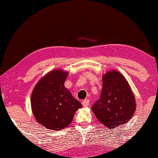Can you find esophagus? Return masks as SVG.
Wrapping results in <instances>:
<instances>
[{
    "label": "esophagus",
    "instance_id": "1",
    "mask_svg": "<svg viewBox=\"0 0 158 158\" xmlns=\"http://www.w3.org/2000/svg\"><path fill=\"white\" fill-rule=\"evenodd\" d=\"M89 103H90V100H88V99H85V100H84L82 102V104L83 106H88L89 105Z\"/></svg>",
    "mask_w": 158,
    "mask_h": 158
}]
</instances>
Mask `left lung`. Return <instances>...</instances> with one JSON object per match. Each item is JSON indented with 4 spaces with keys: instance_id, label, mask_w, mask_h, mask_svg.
<instances>
[{
    "instance_id": "8db88e82",
    "label": "left lung",
    "mask_w": 158,
    "mask_h": 158,
    "mask_svg": "<svg viewBox=\"0 0 158 158\" xmlns=\"http://www.w3.org/2000/svg\"><path fill=\"white\" fill-rule=\"evenodd\" d=\"M91 109L99 121L110 129L130 121L136 110V101L128 82L120 73L110 71L103 76L100 99Z\"/></svg>"
}]
</instances>
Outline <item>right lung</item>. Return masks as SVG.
<instances>
[{
	"label": "right lung",
	"instance_id": "right-lung-1",
	"mask_svg": "<svg viewBox=\"0 0 158 158\" xmlns=\"http://www.w3.org/2000/svg\"><path fill=\"white\" fill-rule=\"evenodd\" d=\"M67 72L48 73L36 85L31 94L33 114L41 125L52 131L67 127L76 110L82 106L64 85Z\"/></svg>",
	"mask_w": 158,
	"mask_h": 158
}]
</instances>
